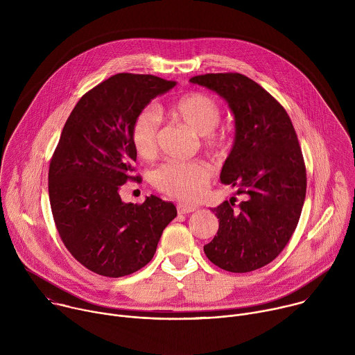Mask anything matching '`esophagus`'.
<instances>
[{
    "instance_id": "esophagus-1",
    "label": "esophagus",
    "mask_w": 355,
    "mask_h": 355,
    "mask_svg": "<svg viewBox=\"0 0 355 355\" xmlns=\"http://www.w3.org/2000/svg\"><path fill=\"white\" fill-rule=\"evenodd\" d=\"M177 211L180 215H185V214H191L193 211H196L195 207H189V205H177Z\"/></svg>"
}]
</instances>
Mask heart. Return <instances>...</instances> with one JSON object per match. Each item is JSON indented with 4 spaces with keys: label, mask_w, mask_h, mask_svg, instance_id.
Segmentation results:
<instances>
[{
    "label": "heart",
    "mask_w": 355,
    "mask_h": 355,
    "mask_svg": "<svg viewBox=\"0 0 355 355\" xmlns=\"http://www.w3.org/2000/svg\"><path fill=\"white\" fill-rule=\"evenodd\" d=\"M171 115L185 123L192 132L204 136L214 148L223 146V137L214 130L222 119V110L216 101L202 92L181 96L170 110ZM160 116L156 108L147 107L139 112L132 126V143L137 155L151 157L156 153ZM212 177V167L204 162H167L151 175L162 192L181 199L196 200L205 192Z\"/></svg>",
    "instance_id": "b5f03b06"
}]
</instances>
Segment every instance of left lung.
Wrapping results in <instances>:
<instances>
[{
  "label": "left lung",
  "instance_id": "1",
  "mask_svg": "<svg viewBox=\"0 0 355 355\" xmlns=\"http://www.w3.org/2000/svg\"><path fill=\"white\" fill-rule=\"evenodd\" d=\"M192 84L219 94L234 116V141L220 181L243 195L212 212L219 219L207 257L230 272L259 270L284 250L306 195V170L293 125L278 101L239 73L196 76Z\"/></svg>",
  "mask_w": 355,
  "mask_h": 355
}]
</instances>
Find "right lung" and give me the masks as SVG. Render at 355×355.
Wrapping results in <instances>:
<instances>
[{
    "label": "right lung",
    "mask_w": 355,
    "mask_h": 355,
    "mask_svg": "<svg viewBox=\"0 0 355 355\" xmlns=\"http://www.w3.org/2000/svg\"><path fill=\"white\" fill-rule=\"evenodd\" d=\"M177 85L150 74L119 73L84 94L70 114L49 168V198L58 232L85 268L119 278L153 259L171 202L150 195L141 205L121 199L136 150L132 126L151 99Z\"/></svg>",
    "instance_id": "add662e5"
}]
</instances>
